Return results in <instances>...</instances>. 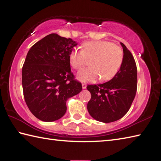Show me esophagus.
<instances>
[{"mask_svg":"<svg viewBox=\"0 0 161 161\" xmlns=\"http://www.w3.org/2000/svg\"><path fill=\"white\" fill-rule=\"evenodd\" d=\"M81 85H82V88H83L84 89L86 88V84H85V83H83L82 84H81Z\"/></svg>","mask_w":161,"mask_h":161,"instance_id":"obj_1","label":"esophagus"}]
</instances>
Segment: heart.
Listing matches in <instances>:
<instances>
[{
  "label": "heart",
  "mask_w": 161,
  "mask_h": 161,
  "mask_svg": "<svg viewBox=\"0 0 161 161\" xmlns=\"http://www.w3.org/2000/svg\"><path fill=\"white\" fill-rule=\"evenodd\" d=\"M123 51L119 46L109 41H91L84 43L82 50L75 48L69 55L71 66L79 69L85 65L86 59L92 58L89 65L77 74L81 82H93L101 77V80H110L115 77L123 61Z\"/></svg>",
  "instance_id": "1"
}]
</instances>
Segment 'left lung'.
<instances>
[{
  "label": "left lung",
  "mask_w": 161,
  "mask_h": 161,
  "mask_svg": "<svg viewBox=\"0 0 161 161\" xmlns=\"http://www.w3.org/2000/svg\"><path fill=\"white\" fill-rule=\"evenodd\" d=\"M123 61L112 80L86 86L92 98L87 104L90 115L96 120L108 123L122 118L130 110L137 89V69L131 52L120 42Z\"/></svg>",
  "instance_id": "obj_1"
}]
</instances>
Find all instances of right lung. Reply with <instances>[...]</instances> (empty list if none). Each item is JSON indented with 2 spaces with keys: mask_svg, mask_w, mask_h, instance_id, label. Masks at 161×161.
I'll use <instances>...</instances> for the list:
<instances>
[{
  "mask_svg": "<svg viewBox=\"0 0 161 161\" xmlns=\"http://www.w3.org/2000/svg\"><path fill=\"white\" fill-rule=\"evenodd\" d=\"M77 45L72 39L51 34L27 53L22 72L23 93L29 109L40 120L62 118L67 100L82 89L75 80L69 61V53Z\"/></svg>",
  "mask_w": 161,
  "mask_h": 161,
  "instance_id": "obj_1",
  "label": "right lung"
}]
</instances>
